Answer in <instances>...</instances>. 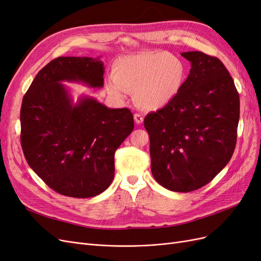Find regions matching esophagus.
Instances as JSON below:
<instances>
[{"label": "esophagus", "instance_id": "1", "mask_svg": "<svg viewBox=\"0 0 261 261\" xmlns=\"http://www.w3.org/2000/svg\"><path fill=\"white\" fill-rule=\"evenodd\" d=\"M134 120H135V122L137 124H141V123L144 122V117H143V115H141V114L135 113V114H134Z\"/></svg>", "mask_w": 261, "mask_h": 261}]
</instances>
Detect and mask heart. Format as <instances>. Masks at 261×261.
I'll return each mask as SVG.
<instances>
[{"label":"heart","mask_w":261,"mask_h":261,"mask_svg":"<svg viewBox=\"0 0 261 261\" xmlns=\"http://www.w3.org/2000/svg\"><path fill=\"white\" fill-rule=\"evenodd\" d=\"M113 76L106 81L108 92L124 99L135 90L137 103L148 110H160L176 98L187 77L184 62L169 52H145L115 60Z\"/></svg>","instance_id":"obj_1"}]
</instances>
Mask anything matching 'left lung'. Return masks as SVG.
Wrapping results in <instances>:
<instances>
[{"instance_id": "obj_1", "label": "left lung", "mask_w": 261, "mask_h": 261, "mask_svg": "<svg viewBox=\"0 0 261 261\" xmlns=\"http://www.w3.org/2000/svg\"><path fill=\"white\" fill-rule=\"evenodd\" d=\"M180 55L192 66L183 88L144 125L153 177L169 191L188 193L208 184L231 160L240 96L219 59L199 51Z\"/></svg>"}]
</instances>
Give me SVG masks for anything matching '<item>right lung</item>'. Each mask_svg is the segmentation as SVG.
<instances>
[{"instance_id":"1","label":"right lung","mask_w":261,"mask_h":261,"mask_svg":"<svg viewBox=\"0 0 261 261\" xmlns=\"http://www.w3.org/2000/svg\"><path fill=\"white\" fill-rule=\"evenodd\" d=\"M100 58L60 57L37 74L22 98L20 141L29 167L57 193L94 197L112 183L114 153L134 129L129 109L91 96L74 102L63 83L103 87Z\"/></svg>"}]
</instances>
